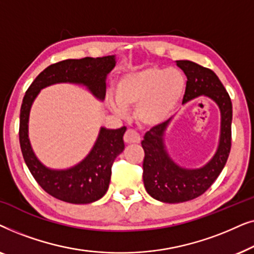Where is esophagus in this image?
Masks as SVG:
<instances>
[{
    "label": "esophagus",
    "mask_w": 254,
    "mask_h": 254,
    "mask_svg": "<svg viewBox=\"0 0 254 254\" xmlns=\"http://www.w3.org/2000/svg\"><path fill=\"white\" fill-rule=\"evenodd\" d=\"M124 141L126 142L127 144L140 143L141 137H140V135L137 134V131H135L134 129H127L126 133H125V135H124Z\"/></svg>",
    "instance_id": "34e87169"
}]
</instances>
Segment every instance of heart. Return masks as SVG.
<instances>
[{"instance_id":"1","label":"heart","mask_w":254,"mask_h":254,"mask_svg":"<svg viewBox=\"0 0 254 254\" xmlns=\"http://www.w3.org/2000/svg\"><path fill=\"white\" fill-rule=\"evenodd\" d=\"M186 79L178 69L157 67L129 72L117 86V99L107 98V105L118 116L136 107V119L144 126H156L168 119L179 105Z\"/></svg>"}]
</instances>
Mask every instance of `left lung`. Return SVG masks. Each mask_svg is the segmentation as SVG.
Wrapping results in <instances>:
<instances>
[{
	"label": "left lung",
	"instance_id": "8db88e82",
	"mask_svg": "<svg viewBox=\"0 0 254 254\" xmlns=\"http://www.w3.org/2000/svg\"><path fill=\"white\" fill-rule=\"evenodd\" d=\"M177 65L187 77L183 104L199 96L213 99L221 111V136L214 157L202 168L189 170L177 165L165 150L163 136L171 118L145 133L141 142L144 187L154 199L166 203L185 202L206 192L220 176L231 149L232 104L223 84L213 70L195 62L180 60Z\"/></svg>",
	"mask_w": 254,
	"mask_h": 254
}]
</instances>
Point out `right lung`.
<instances>
[{"mask_svg":"<svg viewBox=\"0 0 254 254\" xmlns=\"http://www.w3.org/2000/svg\"><path fill=\"white\" fill-rule=\"evenodd\" d=\"M116 65L114 55L103 58L68 59L53 64L40 72L29 86L23 98L19 116V143L31 175L50 195L64 202L85 204L99 200L109 189L114 159L125 149L124 134L119 129L100 128L98 138L90 154L67 170H51L41 164L29 140V114L33 100L41 89L55 83H76L88 88L103 100L106 93V76Z\"/></svg>","mask_w":254,"mask_h":254,"instance_id":"add662e5","label":"right lung"}]
</instances>
